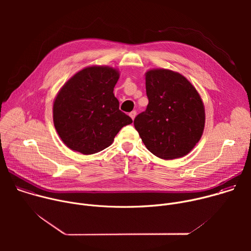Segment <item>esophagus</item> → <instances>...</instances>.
Listing matches in <instances>:
<instances>
[{
	"instance_id": "1",
	"label": "esophagus",
	"mask_w": 251,
	"mask_h": 251,
	"mask_svg": "<svg viewBox=\"0 0 251 251\" xmlns=\"http://www.w3.org/2000/svg\"><path fill=\"white\" fill-rule=\"evenodd\" d=\"M129 116L132 118V120H134V118L136 117V111L135 110H133V111H131L130 113H129Z\"/></svg>"
}]
</instances>
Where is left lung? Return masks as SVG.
<instances>
[{"label": "left lung", "instance_id": "1", "mask_svg": "<svg viewBox=\"0 0 251 251\" xmlns=\"http://www.w3.org/2000/svg\"><path fill=\"white\" fill-rule=\"evenodd\" d=\"M146 93L147 108L134 119L146 148L166 160L187 155L204 127L203 104L198 91L180 74L153 69L146 74Z\"/></svg>", "mask_w": 251, "mask_h": 251}]
</instances>
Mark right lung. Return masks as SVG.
I'll list each match as a JSON object with an SVG mask.
<instances>
[{"instance_id": "1", "label": "right lung", "mask_w": 251, "mask_h": 251, "mask_svg": "<svg viewBox=\"0 0 251 251\" xmlns=\"http://www.w3.org/2000/svg\"><path fill=\"white\" fill-rule=\"evenodd\" d=\"M118 71L107 66L86 67L71 77L53 103L54 127L64 144L84 155L109 147L132 119L119 109L113 90Z\"/></svg>"}]
</instances>
